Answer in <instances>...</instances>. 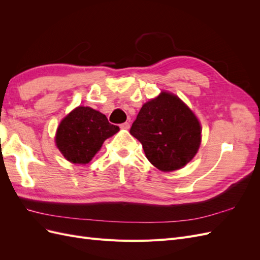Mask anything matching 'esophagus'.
I'll list each match as a JSON object with an SVG mask.
<instances>
[{"instance_id":"34e87169","label":"esophagus","mask_w":260,"mask_h":260,"mask_svg":"<svg viewBox=\"0 0 260 260\" xmlns=\"http://www.w3.org/2000/svg\"><path fill=\"white\" fill-rule=\"evenodd\" d=\"M120 128L124 129V130H128L130 128V123L129 122H123L120 124Z\"/></svg>"}]
</instances>
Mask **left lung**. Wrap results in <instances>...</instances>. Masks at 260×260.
Here are the masks:
<instances>
[{
  "mask_svg": "<svg viewBox=\"0 0 260 260\" xmlns=\"http://www.w3.org/2000/svg\"><path fill=\"white\" fill-rule=\"evenodd\" d=\"M147 159L161 171H174L190 161L201 144V124L182 101L161 92L139 112L130 129Z\"/></svg>",
  "mask_w": 260,
  "mask_h": 260,
  "instance_id": "1",
  "label": "left lung"
}]
</instances>
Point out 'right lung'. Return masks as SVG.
<instances>
[{"mask_svg": "<svg viewBox=\"0 0 260 260\" xmlns=\"http://www.w3.org/2000/svg\"><path fill=\"white\" fill-rule=\"evenodd\" d=\"M119 127L109 123L105 115L91 107L79 106L65 117L56 133V145L70 162L88 164L104 141Z\"/></svg>", "mask_w": 260, "mask_h": 260, "instance_id": "1", "label": "right lung"}]
</instances>
